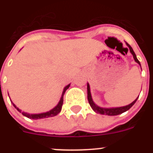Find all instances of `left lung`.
Segmentation results:
<instances>
[{
	"label": "left lung",
	"mask_w": 153,
	"mask_h": 153,
	"mask_svg": "<svg viewBox=\"0 0 153 153\" xmlns=\"http://www.w3.org/2000/svg\"><path fill=\"white\" fill-rule=\"evenodd\" d=\"M126 44L127 45V47H129V51H130L131 54H132V56H133L134 60H135V62L138 63V64H139L140 66H141V64H140L139 61H138V58H137L136 55H135V53L134 52L132 48L131 47L130 45H129V44H127L126 42ZM138 98H137L136 99H135V101H133V102L131 103L130 104H129V105L124 106H121V107H112V108L100 107V106H97L96 104L94 103V101H92V95H91V92H90V88H89V84H87V98H88V101H89V105H90L91 107H92V109H93V110L95 111V112H97V113L101 114V115H120V114H121V113H123V112H126V111L129 110V109H130V108L134 105V104L136 102Z\"/></svg>",
	"instance_id": "1"
}]
</instances>
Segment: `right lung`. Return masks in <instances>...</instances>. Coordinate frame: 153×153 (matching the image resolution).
<instances>
[{
  "mask_svg": "<svg viewBox=\"0 0 153 153\" xmlns=\"http://www.w3.org/2000/svg\"><path fill=\"white\" fill-rule=\"evenodd\" d=\"M69 86H70V84H69V85L66 86L65 87H64V91H63V92H62V95H61V100H60L59 102H58V105H57L56 106H55V107H54L52 109L49 110V112H43V113H39V114H29V113H27V112H21V109H20L19 108L17 107V106H15L13 103H12V104H13V106L16 108L17 110H18V112H21L23 115H24V116L30 118V119H41V118H49V117L55 116V115H57L60 112H61V108H62L63 103H64V93H65L66 90H67L68 88L69 87Z\"/></svg>",
  "mask_w": 153,
  "mask_h": 153,
  "instance_id": "right-lung-1",
  "label": "right lung"
}]
</instances>
